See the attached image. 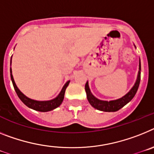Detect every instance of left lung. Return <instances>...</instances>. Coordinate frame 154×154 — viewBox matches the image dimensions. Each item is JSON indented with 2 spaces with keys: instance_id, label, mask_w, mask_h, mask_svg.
<instances>
[{
  "instance_id": "obj_1",
  "label": "left lung",
  "mask_w": 154,
  "mask_h": 154,
  "mask_svg": "<svg viewBox=\"0 0 154 154\" xmlns=\"http://www.w3.org/2000/svg\"><path fill=\"white\" fill-rule=\"evenodd\" d=\"M140 70H141V63L140 62V70H139L138 77L136 80V82L133 88L131 89L130 91L128 94H126L125 96L119 98V99L115 100V101H101V100L96 98L91 93V91L88 87V83L87 82L85 85V91H86L87 97L92 107L97 110L103 111V112H116L119 110L122 107L125 106L127 103H129L131 100L134 97L135 94H136V91L138 90L139 85L140 82Z\"/></svg>"
}]
</instances>
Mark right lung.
Wrapping results in <instances>:
<instances>
[{
    "mask_svg": "<svg viewBox=\"0 0 154 154\" xmlns=\"http://www.w3.org/2000/svg\"><path fill=\"white\" fill-rule=\"evenodd\" d=\"M11 71V81H12L13 86H14V90H15L16 93L18 94V97H19L21 101L25 104V105H27L29 108L30 109H32L34 110L38 111V112H49V111H51L55 109L56 108L59 107L61 105V103L63 102L64 98V94H65V91H66V88H67L68 85H69V81L65 84V85L63 88L62 91H60V94L57 96L56 98L51 100V101H35V100L30 99L28 97L23 94L19 91L17 86H16L15 83H14V78H13V76L11 74V69H10Z\"/></svg>",
    "mask_w": 154,
    "mask_h": 154,
    "instance_id": "obj_1",
    "label": "right lung"
}]
</instances>
